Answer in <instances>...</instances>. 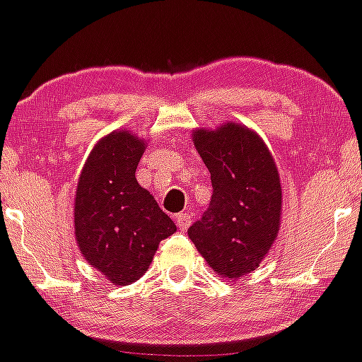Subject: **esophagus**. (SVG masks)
Listing matches in <instances>:
<instances>
[{
    "instance_id": "obj_1",
    "label": "esophagus",
    "mask_w": 362,
    "mask_h": 362,
    "mask_svg": "<svg viewBox=\"0 0 362 362\" xmlns=\"http://www.w3.org/2000/svg\"><path fill=\"white\" fill-rule=\"evenodd\" d=\"M175 223H177L178 230L185 231L187 228L190 226V223H192V214H190V213H180V214H177Z\"/></svg>"
}]
</instances>
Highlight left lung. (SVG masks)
<instances>
[{"label":"left lung","instance_id":"obj_1","mask_svg":"<svg viewBox=\"0 0 362 362\" xmlns=\"http://www.w3.org/2000/svg\"><path fill=\"white\" fill-rule=\"evenodd\" d=\"M192 141L214 192L187 233L218 276L238 279L259 267L279 235V172L264 139L243 124L194 129Z\"/></svg>","mask_w":362,"mask_h":362}]
</instances>
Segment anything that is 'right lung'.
<instances>
[{"mask_svg": "<svg viewBox=\"0 0 362 362\" xmlns=\"http://www.w3.org/2000/svg\"><path fill=\"white\" fill-rule=\"evenodd\" d=\"M148 143L117 129L95 144L78 178L74 236L91 267L115 286L148 271L161 240L177 231L149 190L136 180Z\"/></svg>", "mask_w": 362, "mask_h": 362, "instance_id": "obj_1", "label": "right lung"}]
</instances>
